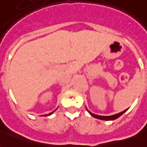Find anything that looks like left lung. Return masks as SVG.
Here are the masks:
<instances>
[{"label":"left lung","mask_w":147,"mask_h":147,"mask_svg":"<svg viewBox=\"0 0 147 147\" xmlns=\"http://www.w3.org/2000/svg\"><path fill=\"white\" fill-rule=\"evenodd\" d=\"M86 110L88 111V113H89L92 117H95L97 119H99V120H116L117 119L118 117H120L121 115H123L127 110V109H125V110H123V112H120L119 113H117V114H114V115H112V116H99V115H96V114H94L92 113H90L87 109H86Z\"/></svg>","instance_id":"left-lung-1"}]
</instances>
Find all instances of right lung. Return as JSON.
<instances>
[{
  "instance_id": "1",
  "label": "right lung",
  "mask_w": 147,
  "mask_h": 147,
  "mask_svg": "<svg viewBox=\"0 0 147 147\" xmlns=\"http://www.w3.org/2000/svg\"><path fill=\"white\" fill-rule=\"evenodd\" d=\"M57 109H55L54 111H56V110H57ZM54 111H53V112H54ZM53 112H52V113H49V114H45L44 116H45V117H47V116H49V115H51V114L53 113Z\"/></svg>"
}]
</instances>
